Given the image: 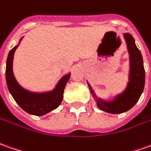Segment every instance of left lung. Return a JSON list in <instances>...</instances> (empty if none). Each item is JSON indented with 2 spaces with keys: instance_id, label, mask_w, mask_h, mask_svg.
<instances>
[{
  "instance_id": "1",
  "label": "left lung",
  "mask_w": 151,
  "mask_h": 151,
  "mask_svg": "<svg viewBox=\"0 0 151 151\" xmlns=\"http://www.w3.org/2000/svg\"><path fill=\"white\" fill-rule=\"evenodd\" d=\"M129 54L130 69L127 87L122 93L116 95L111 100H104L97 97L88 83L90 92L94 97L99 109L111 114H120L132 108L143 93L145 81L143 58L140 51L136 47L135 40L129 33L123 34Z\"/></svg>"
}]
</instances>
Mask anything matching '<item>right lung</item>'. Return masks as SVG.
I'll use <instances>...</instances> for the list:
<instances>
[{
	"label": "right lung",
	"instance_id": "add662e5",
	"mask_svg": "<svg viewBox=\"0 0 151 151\" xmlns=\"http://www.w3.org/2000/svg\"><path fill=\"white\" fill-rule=\"evenodd\" d=\"M19 44L9 52L6 68V80L9 92L15 99L16 103L27 113L35 116H44L54 110L60 105L63 97V90L70 78L71 73L63 76L51 91L45 93H34L22 88L15 79L13 73V59L15 50Z\"/></svg>",
	"mask_w": 151,
	"mask_h": 151
}]
</instances>
